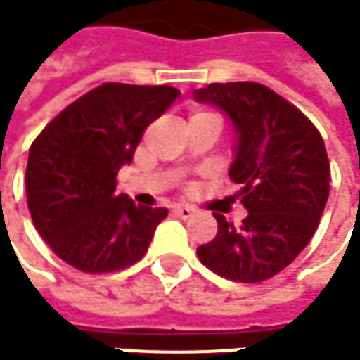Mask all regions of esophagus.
Instances as JSON below:
<instances>
[{"label":"esophagus","mask_w":360,"mask_h":360,"mask_svg":"<svg viewBox=\"0 0 360 360\" xmlns=\"http://www.w3.org/2000/svg\"><path fill=\"white\" fill-rule=\"evenodd\" d=\"M172 212L179 216V218H192L194 214H196V210L192 205H174L172 207Z\"/></svg>","instance_id":"obj_1"}]
</instances>
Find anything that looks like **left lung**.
Segmentation results:
<instances>
[{
  "label": "left lung",
  "mask_w": 360,
  "mask_h": 360,
  "mask_svg": "<svg viewBox=\"0 0 360 360\" xmlns=\"http://www.w3.org/2000/svg\"><path fill=\"white\" fill-rule=\"evenodd\" d=\"M194 99L218 108L235 129L229 176L242 184L240 226L216 214L218 235L198 246L212 272L242 283L272 278L302 252L328 200L330 164L313 122L255 82L210 84Z\"/></svg>",
  "instance_id": "left-lung-1"
}]
</instances>
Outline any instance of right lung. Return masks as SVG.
<instances>
[{"label": "right lung", "instance_id": "obj_1", "mask_svg": "<svg viewBox=\"0 0 360 360\" xmlns=\"http://www.w3.org/2000/svg\"><path fill=\"white\" fill-rule=\"evenodd\" d=\"M179 94L172 86L103 84L62 110L30 146V214L40 238L68 266L114 272L146 252L168 210L116 194V174Z\"/></svg>", "mask_w": 360, "mask_h": 360}]
</instances>
